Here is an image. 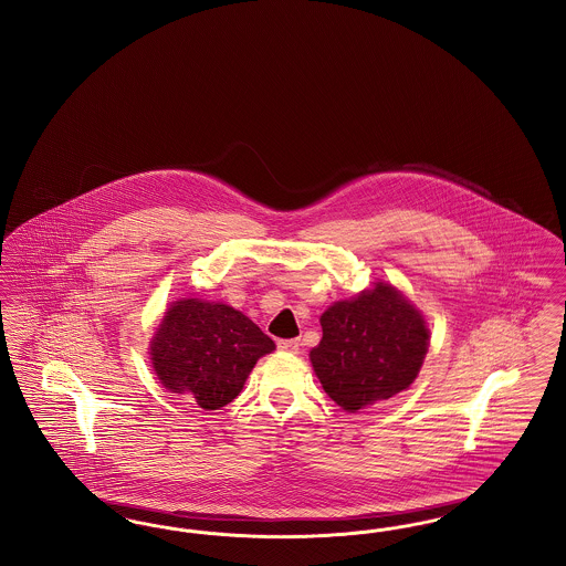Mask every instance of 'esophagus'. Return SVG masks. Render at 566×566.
Returning a JSON list of instances; mask_svg holds the SVG:
<instances>
[{
	"label": "esophagus",
	"instance_id": "34e87169",
	"mask_svg": "<svg viewBox=\"0 0 566 566\" xmlns=\"http://www.w3.org/2000/svg\"><path fill=\"white\" fill-rule=\"evenodd\" d=\"M298 339H277V350L289 352V354H296L298 352Z\"/></svg>",
	"mask_w": 566,
	"mask_h": 566
}]
</instances>
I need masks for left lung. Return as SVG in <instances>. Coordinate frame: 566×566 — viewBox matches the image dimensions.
I'll return each mask as SVG.
<instances>
[{
	"label": "left lung",
	"instance_id": "8db88e82",
	"mask_svg": "<svg viewBox=\"0 0 566 566\" xmlns=\"http://www.w3.org/2000/svg\"><path fill=\"white\" fill-rule=\"evenodd\" d=\"M321 324L323 339L310 358L324 392L350 413L409 388L429 350L420 312L381 282L331 305Z\"/></svg>",
	"mask_w": 566,
	"mask_h": 566
}]
</instances>
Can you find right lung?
<instances>
[{"label": "right lung", "instance_id": "add662e5", "mask_svg": "<svg viewBox=\"0 0 566 566\" xmlns=\"http://www.w3.org/2000/svg\"><path fill=\"white\" fill-rule=\"evenodd\" d=\"M275 348L242 312L197 298L174 303L150 344L163 386L203 409L231 403L256 360Z\"/></svg>", "mask_w": 566, "mask_h": 566}]
</instances>
